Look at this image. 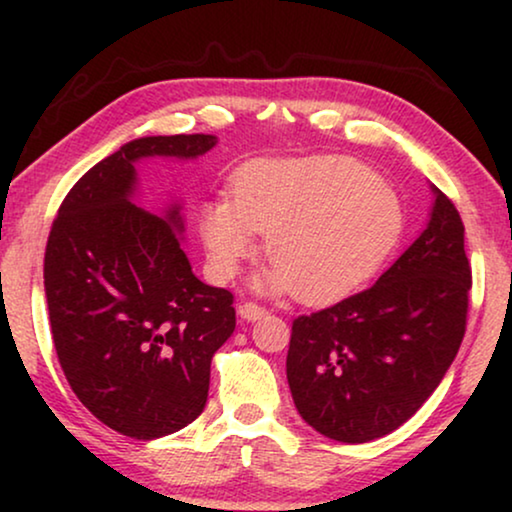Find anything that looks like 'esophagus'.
<instances>
[{
	"label": "esophagus",
	"mask_w": 512,
	"mask_h": 512,
	"mask_svg": "<svg viewBox=\"0 0 512 512\" xmlns=\"http://www.w3.org/2000/svg\"><path fill=\"white\" fill-rule=\"evenodd\" d=\"M237 314H240L244 321H256V319H263L265 314H268V310L256 303H242L240 307H237Z\"/></svg>",
	"instance_id": "esophagus-1"
}]
</instances>
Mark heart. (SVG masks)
<instances>
[{"label":"heart","instance_id":"heart-1","mask_svg":"<svg viewBox=\"0 0 512 512\" xmlns=\"http://www.w3.org/2000/svg\"><path fill=\"white\" fill-rule=\"evenodd\" d=\"M405 230V207L370 167L340 156L256 160L237 172L228 202L200 212L214 277L230 279L256 254L270 268L256 286L303 303L347 296L380 268Z\"/></svg>","mask_w":512,"mask_h":512}]
</instances>
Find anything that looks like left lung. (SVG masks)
<instances>
[{
	"instance_id": "obj_1",
	"label": "left lung",
	"mask_w": 512,
	"mask_h": 512,
	"mask_svg": "<svg viewBox=\"0 0 512 512\" xmlns=\"http://www.w3.org/2000/svg\"><path fill=\"white\" fill-rule=\"evenodd\" d=\"M424 233L370 286L293 321L286 380L300 417L338 443H368L422 408L466 333L464 223L431 186Z\"/></svg>"
}]
</instances>
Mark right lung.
Returning <instances> with one entry per match:
<instances>
[{
    "instance_id": "1",
    "label": "right lung",
    "mask_w": 512,
    "mask_h": 512,
    "mask_svg": "<svg viewBox=\"0 0 512 512\" xmlns=\"http://www.w3.org/2000/svg\"><path fill=\"white\" fill-rule=\"evenodd\" d=\"M214 135L139 137L76 181L44 258L53 345L76 398L109 429L153 440L205 410L212 356L235 331L233 293L200 282L181 249V207L132 200L135 163L193 160Z\"/></svg>"
}]
</instances>
